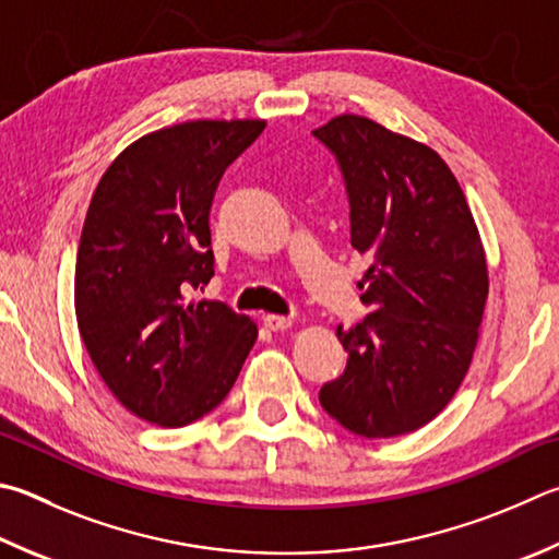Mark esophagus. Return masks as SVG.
<instances>
[{
  "label": "esophagus",
  "instance_id": "esophagus-1",
  "mask_svg": "<svg viewBox=\"0 0 559 559\" xmlns=\"http://www.w3.org/2000/svg\"><path fill=\"white\" fill-rule=\"evenodd\" d=\"M293 324L290 318H286V314H263V328L271 330V332H278V330H288Z\"/></svg>",
  "mask_w": 559,
  "mask_h": 559
}]
</instances>
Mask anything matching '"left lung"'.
I'll return each instance as SVG.
<instances>
[{
    "label": "left lung",
    "instance_id": "1",
    "mask_svg": "<svg viewBox=\"0 0 559 559\" xmlns=\"http://www.w3.org/2000/svg\"><path fill=\"white\" fill-rule=\"evenodd\" d=\"M347 182L352 247L369 253L359 286L371 314L337 340L347 369L320 403L361 438L428 425L469 369L489 298L479 227L450 166L423 141L340 115L312 131Z\"/></svg>",
    "mask_w": 559,
    "mask_h": 559
}]
</instances>
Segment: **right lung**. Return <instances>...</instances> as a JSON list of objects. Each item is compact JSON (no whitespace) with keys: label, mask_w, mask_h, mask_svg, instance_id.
Returning a JSON list of instances; mask_svg holds the SVG:
<instances>
[{"label":"right lung","mask_w":559,"mask_h":559,"mask_svg":"<svg viewBox=\"0 0 559 559\" xmlns=\"http://www.w3.org/2000/svg\"><path fill=\"white\" fill-rule=\"evenodd\" d=\"M266 127L195 119L151 131L111 160L90 200L75 263L80 337L136 418L182 428L225 401L259 328L219 300H188L215 276L217 182Z\"/></svg>","instance_id":"1"}]
</instances>
